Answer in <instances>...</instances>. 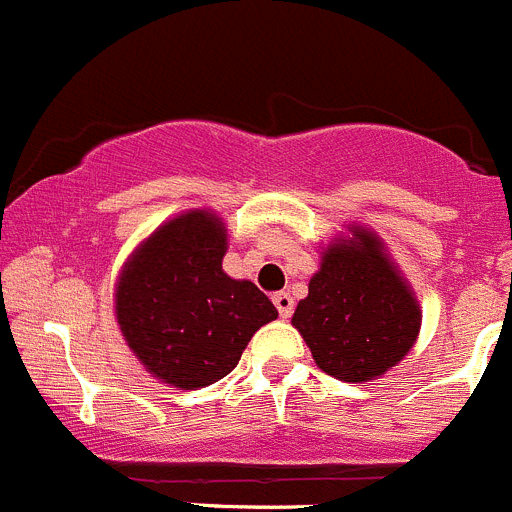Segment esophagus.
Returning <instances> with one entry per match:
<instances>
[{"mask_svg": "<svg viewBox=\"0 0 512 512\" xmlns=\"http://www.w3.org/2000/svg\"><path fill=\"white\" fill-rule=\"evenodd\" d=\"M274 304H276V309H279L281 319H289V316L294 314V299H291L286 291H279V294H274Z\"/></svg>", "mask_w": 512, "mask_h": 512, "instance_id": "esophagus-1", "label": "esophagus"}]
</instances>
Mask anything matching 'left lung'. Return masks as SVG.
<instances>
[{
    "label": "left lung",
    "instance_id": "left-lung-1",
    "mask_svg": "<svg viewBox=\"0 0 512 512\" xmlns=\"http://www.w3.org/2000/svg\"><path fill=\"white\" fill-rule=\"evenodd\" d=\"M420 309L372 233L326 248L291 324L316 364L344 382L379 377L410 352Z\"/></svg>",
    "mask_w": 512,
    "mask_h": 512
}]
</instances>
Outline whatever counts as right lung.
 Segmentation results:
<instances>
[{"instance_id":"1","label":"right lung","mask_w":512,"mask_h":512,"mask_svg":"<svg viewBox=\"0 0 512 512\" xmlns=\"http://www.w3.org/2000/svg\"><path fill=\"white\" fill-rule=\"evenodd\" d=\"M226 228L211 213L165 223L118 281V324L140 362L173 387H208L233 372L261 326L279 316L251 281L223 274Z\"/></svg>"}]
</instances>
